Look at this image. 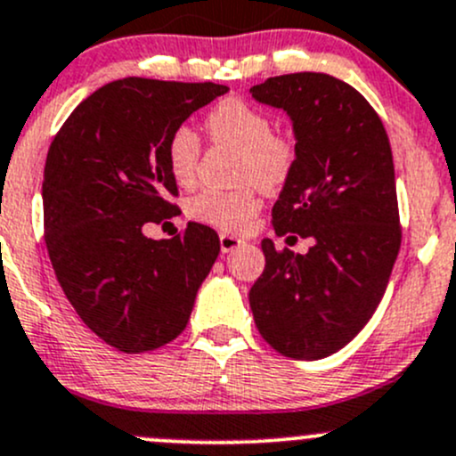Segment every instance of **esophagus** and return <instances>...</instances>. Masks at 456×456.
<instances>
[{"instance_id":"1","label":"esophagus","mask_w":456,"mask_h":456,"mask_svg":"<svg viewBox=\"0 0 456 456\" xmlns=\"http://www.w3.org/2000/svg\"><path fill=\"white\" fill-rule=\"evenodd\" d=\"M242 245H245L242 238L233 236V233H220V249H223V254H229V251L238 249Z\"/></svg>"}]
</instances>
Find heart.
I'll list each match as a JSON object with an SVG mask.
<instances>
[{
  "mask_svg": "<svg viewBox=\"0 0 456 456\" xmlns=\"http://www.w3.org/2000/svg\"><path fill=\"white\" fill-rule=\"evenodd\" d=\"M211 141L240 151L238 178L247 181L236 190L207 187L187 205L196 223L220 232H236L260 209V183L265 190H280L297 163V142L289 132L271 130V118L242 99H224L205 118ZM200 156L199 134L190 126L174 127L165 142L167 169L178 185H191Z\"/></svg>",
  "mask_w": 456,
  "mask_h": 456,
  "instance_id": "obj_1",
  "label": "heart"
}]
</instances>
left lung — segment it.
<instances>
[{
  "mask_svg": "<svg viewBox=\"0 0 456 456\" xmlns=\"http://www.w3.org/2000/svg\"><path fill=\"white\" fill-rule=\"evenodd\" d=\"M256 101L291 117L297 163L275 200L278 236L311 238L309 254L265 238L249 291L260 335L293 360H322L366 326L402 245L393 151L379 114L353 86L322 72L271 77Z\"/></svg>",
  "mask_w": 456,
  "mask_h": 456,
  "instance_id": "8db88e82",
  "label": "left lung"
}]
</instances>
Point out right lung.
Returning a JSON list of instances; mask_svg holds the SVG:
<instances>
[{"label":"right lung","instance_id":"obj_1","mask_svg":"<svg viewBox=\"0 0 456 456\" xmlns=\"http://www.w3.org/2000/svg\"><path fill=\"white\" fill-rule=\"evenodd\" d=\"M229 87L127 79L81 101L50 142L44 238L68 302L92 333L123 353L165 346L185 330L220 251L200 223L167 240L145 229L181 214L165 142Z\"/></svg>","mask_w":456,"mask_h":456}]
</instances>
